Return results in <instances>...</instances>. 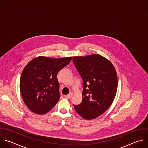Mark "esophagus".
Instances as JSON below:
<instances>
[{
    "instance_id": "obj_1",
    "label": "esophagus",
    "mask_w": 148,
    "mask_h": 148,
    "mask_svg": "<svg viewBox=\"0 0 148 148\" xmlns=\"http://www.w3.org/2000/svg\"><path fill=\"white\" fill-rule=\"evenodd\" d=\"M73 94L72 93H70L69 95H66V96H65V97H67V99H70V98L73 96Z\"/></svg>"
}]
</instances>
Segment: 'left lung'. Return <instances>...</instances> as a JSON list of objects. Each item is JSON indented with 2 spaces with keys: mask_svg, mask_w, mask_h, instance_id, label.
<instances>
[{
  "mask_svg": "<svg viewBox=\"0 0 148 148\" xmlns=\"http://www.w3.org/2000/svg\"><path fill=\"white\" fill-rule=\"evenodd\" d=\"M73 63L83 80L82 102L74 106L84 119H95L113 103L118 88V77L112 63L98 54L73 57Z\"/></svg>",
  "mask_w": 148,
  "mask_h": 148,
  "instance_id": "1",
  "label": "left lung"
}]
</instances>
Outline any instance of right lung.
Listing matches in <instances>:
<instances>
[{
    "label": "right lung",
    "instance_id": "right-lung-1",
    "mask_svg": "<svg viewBox=\"0 0 148 148\" xmlns=\"http://www.w3.org/2000/svg\"><path fill=\"white\" fill-rule=\"evenodd\" d=\"M72 58L41 56L26 64L21 74L19 88L25 105L32 112L43 115L56 104L60 99L57 74Z\"/></svg>",
    "mask_w": 148,
    "mask_h": 148
}]
</instances>
